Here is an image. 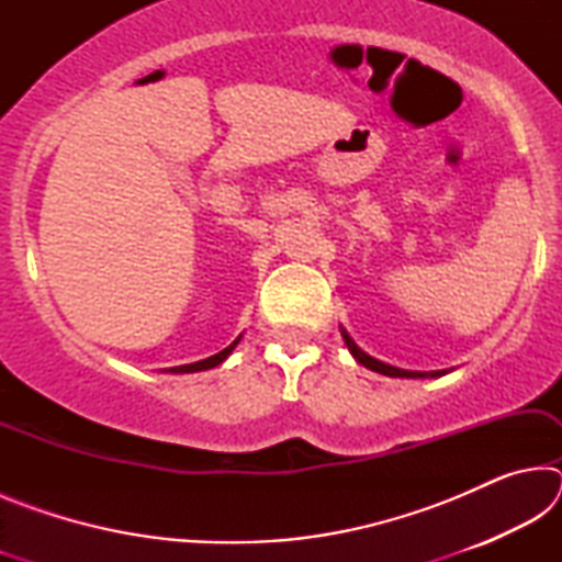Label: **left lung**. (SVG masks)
Instances as JSON below:
<instances>
[{
  "label": "left lung",
  "mask_w": 562,
  "mask_h": 562,
  "mask_svg": "<svg viewBox=\"0 0 562 562\" xmlns=\"http://www.w3.org/2000/svg\"><path fill=\"white\" fill-rule=\"evenodd\" d=\"M341 337H345V345L349 347L351 357H355V359L359 361V364H364L367 369H372V372H379V374H384V376L426 379V376H441V374H446V369H443V372H408V369H398V367H392V364H384V361H379V359H374V357H369L367 351H361V349L357 347V341L347 335V329H341Z\"/></svg>",
  "instance_id": "8db88e82"
}]
</instances>
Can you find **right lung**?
I'll return each instance as SVG.
<instances>
[{
  "label": "right lung",
  "instance_id": "obj_1",
  "mask_svg": "<svg viewBox=\"0 0 562 562\" xmlns=\"http://www.w3.org/2000/svg\"><path fill=\"white\" fill-rule=\"evenodd\" d=\"M237 341H240V337H237L231 347H225L223 351H217V355L207 357V359H201V361H193V364L170 367V372H173V374H190V372H203V369H213V367H217V364H223V361L233 355V349L237 347Z\"/></svg>",
  "mask_w": 562,
  "mask_h": 562
}]
</instances>
